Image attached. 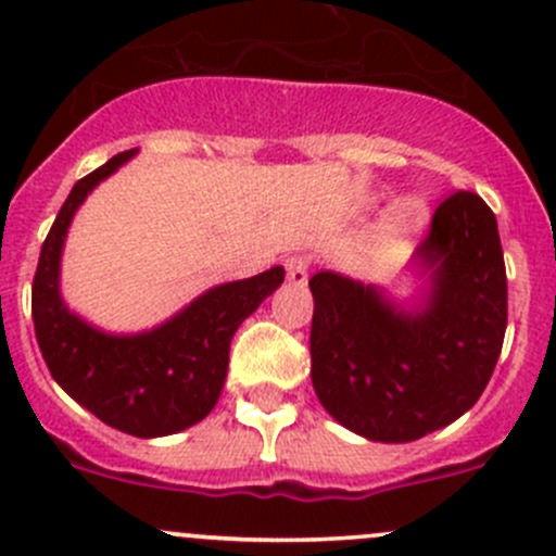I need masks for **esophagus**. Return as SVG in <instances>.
<instances>
[{
  "label": "esophagus",
  "mask_w": 556,
  "mask_h": 556,
  "mask_svg": "<svg viewBox=\"0 0 556 556\" xmlns=\"http://www.w3.org/2000/svg\"><path fill=\"white\" fill-rule=\"evenodd\" d=\"M285 268H288V279L293 285H306V279H309V268H312V261L306 255H290L288 261H285Z\"/></svg>",
  "instance_id": "esophagus-1"
}]
</instances>
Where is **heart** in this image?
<instances>
[{
	"mask_svg": "<svg viewBox=\"0 0 556 556\" xmlns=\"http://www.w3.org/2000/svg\"><path fill=\"white\" fill-rule=\"evenodd\" d=\"M428 223V210L417 195H406V199L395 201L384 217V231L390 237H406V233H419Z\"/></svg>",
	"mask_w": 556,
	"mask_h": 556,
	"instance_id": "obj_1",
	"label": "heart"
}]
</instances>
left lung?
<instances>
[{"mask_svg": "<svg viewBox=\"0 0 556 556\" xmlns=\"http://www.w3.org/2000/svg\"><path fill=\"white\" fill-rule=\"evenodd\" d=\"M412 268L428 279L417 306L333 271L309 279L312 384L352 433L406 444L463 417L490 382L508 323L497 220L457 190L435 210Z\"/></svg>", "mask_w": 556, "mask_h": 556, "instance_id": "left-lung-1", "label": "left lung"}]
</instances>
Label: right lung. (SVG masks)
<instances>
[{"label": "right lung", "instance_id": "obj_1", "mask_svg": "<svg viewBox=\"0 0 556 556\" xmlns=\"http://www.w3.org/2000/svg\"><path fill=\"white\" fill-rule=\"evenodd\" d=\"M137 150L117 153L97 172L77 179L66 195L31 285V317L50 377L83 408L137 439L172 435L201 422L215 408L228 374V350L239 325L282 285L285 268L210 288L172 319L142 333H104L70 312L59 274L66 231L86 201Z\"/></svg>", "mask_w": 556, "mask_h": 556}]
</instances>
